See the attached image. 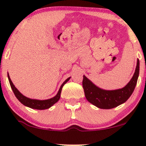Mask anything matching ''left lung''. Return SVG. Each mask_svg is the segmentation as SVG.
Masks as SVG:
<instances>
[{
    "mask_svg": "<svg viewBox=\"0 0 146 146\" xmlns=\"http://www.w3.org/2000/svg\"><path fill=\"white\" fill-rule=\"evenodd\" d=\"M139 74V60L137 59L135 72L130 82L122 88L117 90H104L99 88L83 76L82 86L85 97L90 103L102 109H111L122 104L131 96L136 86Z\"/></svg>",
    "mask_w": 146,
    "mask_h": 146,
    "instance_id": "8db88e82",
    "label": "left lung"
}]
</instances>
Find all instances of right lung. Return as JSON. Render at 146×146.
I'll return each mask as SVG.
<instances>
[{
	"instance_id": "right-lung-1",
	"label": "right lung",
	"mask_w": 146,
	"mask_h": 146,
	"mask_svg": "<svg viewBox=\"0 0 146 146\" xmlns=\"http://www.w3.org/2000/svg\"><path fill=\"white\" fill-rule=\"evenodd\" d=\"M8 76V80H9L10 86H11V89H12L13 92H14L15 96L16 97V98L19 100V102H21V103L23 104V105H25V106H27L29 108H33V109H37V110H45L48 109L50 107H51L52 106L56 103L60 98V94H61L62 88L64 85L65 84L68 80H70L71 77L66 79L64 82L60 86L59 90H58V93L55 97L52 98L51 99H48V100H34V99H30L25 97V95H23L21 92L18 90L17 88L15 87V86L11 82V79L9 78V73H7Z\"/></svg>"
}]
</instances>
